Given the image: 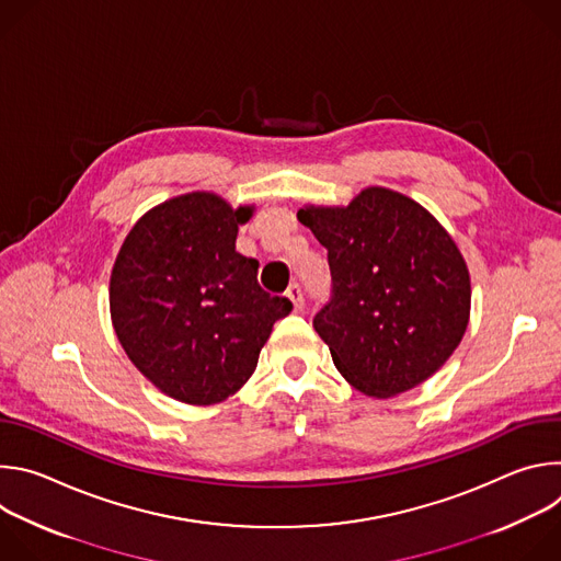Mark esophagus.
Wrapping results in <instances>:
<instances>
[{"instance_id":"esophagus-1","label":"esophagus","mask_w":561,"mask_h":561,"mask_svg":"<svg viewBox=\"0 0 561 561\" xmlns=\"http://www.w3.org/2000/svg\"><path fill=\"white\" fill-rule=\"evenodd\" d=\"M286 297L293 301V308H295V310H301V308H304V297H301L299 284H290L288 290H286Z\"/></svg>"}]
</instances>
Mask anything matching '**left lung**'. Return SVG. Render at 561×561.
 Segmentation results:
<instances>
[{
    "label": "left lung",
    "mask_w": 561,
    "mask_h": 561,
    "mask_svg": "<svg viewBox=\"0 0 561 561\" xmlns=\"http://www.w3.org/2000/svg\"><path fill=\"white\" fill-rule=\"evenodd\" d=\"M329 251L333 299L312 319L342 377L368 397L407 392L459 346L470 275L448 230L415 199L368 186L348 206H301Z\"/></svg>",
    "instance_id": "8db88e82"
}]
</instances>
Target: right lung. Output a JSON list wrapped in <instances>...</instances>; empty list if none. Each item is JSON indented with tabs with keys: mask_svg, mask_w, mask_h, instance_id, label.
I'll use <instances>...</instances> for the list:
<instances>
[{
	"mask_svg": "<svg viewBox=\"0 0 561 561\" xmlns=\"http://www.w3.org/2000/svg\"><path fill=\"white\" fill-rule=\"evenodd\" d=\"M255 206L195 191L157 204L128 230L111 273V319L135 368L191 407L219 404L255 373L273 324L293 310L234 251Z\"/></svg>",
	"mask_w": 561,
	"mask_h": 561,
	"instance_id": "add662e5",
	"label": "right lung"
}]
</instances>
